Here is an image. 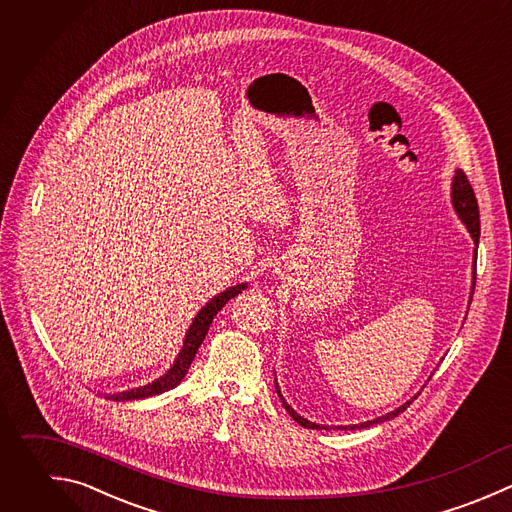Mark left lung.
<instances>
[{
	"mask_svg": "<svg viewBox=\"0 0 512 512\" xmlns=\"http://www.w3.org/2000/svg\"><path fill=\"white\" fill-rule=\"evenodd\" d=\"M452 206H454V210H456L458 218L466 224V230L470 232V236H472L474 244L478 246V238H480L478 202H476L474 190H472V186H470V182H468V178H466V174H464L462 170H456L454 180H452ZM472 294H474V282H472L470 300H472ZM470 300H468V302H470ZM276 392H278V396H280V400H282V404H284L286 412H288V414H290V416H292L300 426H304V428H312V430H320V428L328 430V426H320V424H316V422H310V420L302 418L298 412H294V408H292V406H288V404H286V400L282 398V394H280V390H278V384H276ZM414 398H416V396H414ZM414 398H412V400H414ZM412 400L404 402V404H402V406H398L396 410H392V412H388V414H384V416H378V418H374V420L360 422V424H350V426H338V428H340V430H342V428H344V430H356V428H368V426H372V424L386 422V420H390V418L398 416L402 410H406V408L410 406V402H412Z\"/></svg>",
	"mask_w": 512,
	"mask_h": 512,
	"instance_id": "1",
	"label": "left lung"
}]
</instances>
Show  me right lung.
Here are the masks:
<instances>
[{"mask_svg":"<svg viewBox=\"0 0 512 512\" xmlns=\"http://www.w3.org/2000/svg\"><path fill=\"white\" fill-rule=\"evenodd\" d=\"M248 284H236L224 292H220L218 296H214L200 312L198 316L192 320L188 332H186V338H184V346L176 358V362L170 366V370L160 376L158 380L146 384V386H140V388H132V390H126V392H118V394H106L108 398L112 400H142V398H148V396H156V394H162L174 386H178L182 382V378L186 376L200 344L204 342L206 334H208V328L214 320V316L224 308V304L228 300H232L234 296H238Z\"/></svg>","mask_w":512,"mask_h":512,"instance_id":"right-lung-1","label":"right lung"}]
</instances>
